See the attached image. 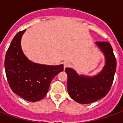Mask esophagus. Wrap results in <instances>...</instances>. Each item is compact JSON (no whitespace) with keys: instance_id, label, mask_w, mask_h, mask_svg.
I'll return each mask as SVG.
<instances>
[{"instance_id":"34e87169","label":"esophagus","mask_w":123,"mask_h":123,"mask_svg":"<svg viewBox=\"0 0 123 123\" xmlns=\"http://www.w3.org/2000/svg\"><path fill=\"white\" fill-rule=\"evenodd\" d=\"M70 66V64L69 62H65L64 63V68L65 69L67 67H69Z\"/></svg>"}]
</instances>
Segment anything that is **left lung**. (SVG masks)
<instances>
[{"label": "left lung", "instance_id": "left-lung-1", "mask_svg": "<svg viewBox=\"0 0 123 123\" xmlns=\"http://www.w3.org/2000/svg\"><path fill=\"white\" fill-rule=\"evenodd\" d=\"M105 56V65L93 76L79 75L71 68H66L67 89L70 98L78 103L88 104L105 97L111 89L116 71L117 61L113 48L108 42H95Z\"/></svg>", "mask_w": 123, "mask_h": 123}]
</instances>
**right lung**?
Here are the masks:
<instances>
[{"mask_svg":"<svg viewBox=\"0 0 123 123\" xmlns=\"http://www.w3.org/2000/svg\"><path fill=\"white\" fill-rule=\"evenodd\" d=\"M25 31L18 32L12 39L6 53L4 67L12 92L25 100L35 102L45 96L52 80L63 70V65L38 64L29 60L21 47Z\"/></svg>","mask_w":123,"mask_h":123,"instance_id":"obj_1","label":"right lung"}]
</instances>
